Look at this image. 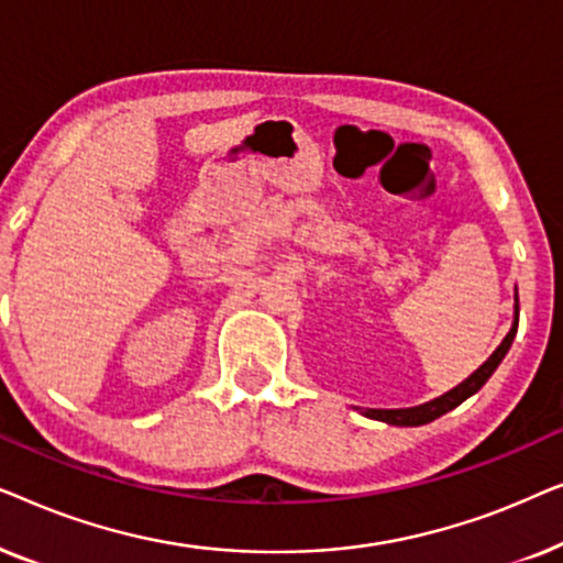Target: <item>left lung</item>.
<instances>
[{
	"label": "left lung",
	"instance_id": "8db88e82",
	"mask_svg": "<svg viewBox=\"0 0 563 563\" xmlns=\"http://www.w3.org/2000/svg\"><path fill=\"white\" fill-rule=\"evenodd\" d=\"M518 318H520V307H518V297H515V320H512V328L510 333L505 335V341L497 345V351L492 353V356L484 361V364L476 368V372L468 376L459 384V387H453L451 391H445V395L430 399L426 405H418V407H405V410H364L366 418L372 420H382V422H389V426H405V428H412V426H426V422H433L435 418H441V415L451 412L453 407H459L464 399H468L472 395H476L492 374H495V368L503 364L505 353L510 351V345L515 341V333H518Z\"/></svg>",
	"mask_w": 563,
	"mask_h": 563
}]
</instances>
